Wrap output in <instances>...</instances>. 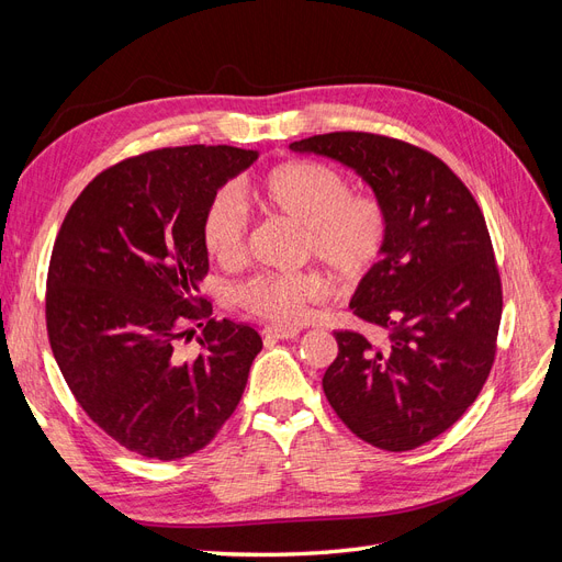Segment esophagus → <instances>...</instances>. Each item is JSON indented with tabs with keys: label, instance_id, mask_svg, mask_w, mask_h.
Returning a JSON list of instances; mask_svg holds the SVG:
<instances>
[{
	"label": "esophagus",
	"instance_id": "34e87169",
	"mask_svg": "<svg viewBox=\"0 0 562 562\" xmlns=\"http://www.w3.org/2000/svg\"><path fill=\"white\" fill-rule=\"evenodd\" d=\"M267 339H293L300 335V328H279V326H267L262 330Z\"/></svg>",
	"mask_w": 562,
	"mask_h": 562
}]
</instances>
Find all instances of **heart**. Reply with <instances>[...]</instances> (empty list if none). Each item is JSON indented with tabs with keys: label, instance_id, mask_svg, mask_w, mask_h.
Here are the masks:
<instances>
[{
	"label": "heart",
	"instance_id": "b5f03b06",
	"mask_svg": "<svg viewBox=\"0 0 562 562\" xmlns=\"http://www.w3.org/2000/svg\"><path fill=\"white\" fill-rule=\"evenodd\" d=\"M252 199L302 227L300 248L326 267L337 281L353 283L378 265L386 246L389 220L375 196L351 194L345 176L316 161L281 164L250 190ZM248 215L241 199L223 190L203 215V244L220 265L241 262L246 252ZM326 293L314 271L260 274L236 288V302L269 323L295 326L310 304Z\"/></svg>",
	"mask_w": 562,
	"mask_h": 562
}]
</instances>
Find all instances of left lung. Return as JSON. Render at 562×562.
I'll list each match as a JSON object with an SVG mask.
<instances>
[{
    "label": "left lung",
    "instance_id": "8db88e82",
    "mask_svg": "<svg viewBox=\"0 0 562 562\" xmlns=\"http://www.w3.org/2000/svg\"><path fill=\"white\" fill-rule=\"evenodd\" d=\"M291 149L351 168L389 220L382 258L349 300L380 339L335 333L326 398L370 446L429 443L467 413L495 361L502 281L479 203L438 157L386 135L339 131Z\"/></svg>",
    "mask_w": 562,
    "mask_h": 562
}]
</instances>
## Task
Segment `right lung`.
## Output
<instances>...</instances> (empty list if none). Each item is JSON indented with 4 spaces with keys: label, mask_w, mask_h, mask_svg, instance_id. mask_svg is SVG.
Here are the masks:
<instances>
[{
    "label": "right lung",
    "mask_w": 562,
    "mask_h": 562,
    "mask_svg": "<svg viewBox=\"0 0 562 562\" xmlns=\"http://www.w3.org/2000/svg\"><path fill=\"white\" fill-rule=\"evenodd\" d=\"M258 149L147 151L93 178L67 211L46 281V328L63 378L100 429L151 459L209 446L241 401L262 339L246 323L190 319L209 271L203 215ZM198 336L187 357L179 342Z\"/></svg>",
    "instance_id": "obj_1"
}]
</instances>
